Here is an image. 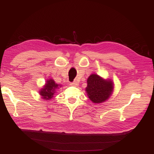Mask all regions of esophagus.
<instances>
[{"mask_svg":"<svg viewBox=\"0 0 154 154\" xmlns=\"http://www.w3.org/2000/svg\"><path fill=\"white\" fill-rule=\"evenodd\" d=\"M70 84H71V85H72V86H78L79 85V83L77 81H74V82L70 83Z\"/></svg>","mask_w":154,"mask_h":154,"instance_id":"1","label":"esophagus"}]
</instances>
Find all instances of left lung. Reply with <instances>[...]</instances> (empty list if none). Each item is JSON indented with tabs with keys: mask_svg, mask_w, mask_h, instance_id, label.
I'll return each mask as SVG.
<instances>
[{
	"mask_svg": "<svg viewBox=\"0 0 154 154\" xmlns=\"http://www.w3.org/2000/svg\"><path fill=\"white\" fill-rule=\"evenodd\" d=\"M114 90V83L110 80H104L96 74L87 78L85 91L89 99L94 103H101L108 100Z\"/></svg>",
	"mask_w": 154,
	"mask_h": 154,
	"instance_id": "1",
	"label": "left lung"
}]
</instances>
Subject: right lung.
<instances>
[{
  "instance_id": "1",
  "label": "right lung",
  "mask_w": 154,
  "mask_h": 154,
  "mask_svg": "<svg viewBox=\"0 0 154 154\" xmlns=\"http://www.w3.org/2000/svg\"><path fill=\"white\" fill-rule=\"evenodd\" d=\"M59 87H62V85L57 84L53 79H48L46 81L44 87L39 91L42 98L46 100H51L54 96L56 90L59 88Z\"/></svg>"
}]
</instances>
